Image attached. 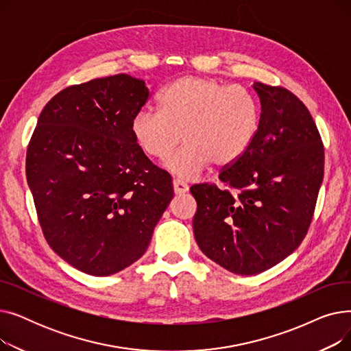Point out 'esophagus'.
<instances>
[{
	"instance_id": "34e87169",
	"label": "esophagus",
	"mask_w": 351,
	"mask_h": 351,
	"mask_svg": "<svg viewBox=\"0 0 351 351\" xmlns=\"http://www.w3.org/2000/svg\"><path fill=\"white\" fill-rule=\"evenodd\" d=\"M173 191H175L176 195H183V193H186L189 191V185L186 182L175 179L173 180Z\"/></svg>"
}]
</instances>
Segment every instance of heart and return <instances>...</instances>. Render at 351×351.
I'll use <instances>...</instances> for the list:
<instances>
[{
    "label": "heart",
    "mask_w": 351,
    "mask_h": 351,
    "mask_svg": "<svg viewBox=\"0 0 351 351\" xmlns=\"http://www.w3.org/2000/svg\"><path fill=\"white\" fill-rule=\"evenodd\" d=\"M158 110H141L131 122L139 149L165 160L173 175L189 179L212 162L223 168L242 158L259 129V108L250 92L212 78L182 77L166 85Z\"/></svg>",
    "instance_id": "1"
}]
</instances>
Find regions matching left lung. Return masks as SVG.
<instances>
[{
	"instance_id": "left-lung-1",
	"label": "left lung",
	"mask_w": 351,
	"mask_h": 351,
	"mask_svg": "<svg viewBox=\"0 0 351 351\" xmlns=\"http://www.w3.org/2000/svg\"><path fill=\"white\" fill-rule=\"evenodd\" d=\"M253 89L259 129L247 152L220 172L226 189L191 188L197 246L242 276L262 273L299 247L324 173L323 142L306 105L282 86L254 82Z\"/></svg>"
}]
</instances>
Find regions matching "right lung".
<instances>
[{"instance_id": "add662e5", "label": "right lung", "mask_w": 351, "mask_h": 351, "mask_svg": "<svg viewBox=\"0 0 351 351\" xmlns=\"http://www.w3.org/2000/svg\"><path fill=\"white\" fill-rule=\"evenodd\" d=\"M149 98L126 73L58 92L27 151V180L43 233L60 257L90 276L136 262L173 197L172 178L139 149L131 122Z\"/></svg>"}]
</instances>
